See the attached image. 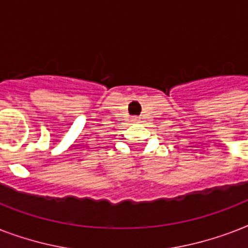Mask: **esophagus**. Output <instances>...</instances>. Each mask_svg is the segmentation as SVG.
Wrapping results in <instances>:
<instances>
[{"label": "esophagus", "instance_id": "esophagus-1", "mask_svg": "<svg viewBox=\"0 0 248 248\" xmlns=\"http://www.w3.org/2000/svg\"><path fill=\"white\" fill-rule=\"evenodd\" d=\"M139 118H140V117H132V121H134V122H136V121H139Z\"/></svg>", "mask_w": 248, "mask_h": 248}]
</instances>
